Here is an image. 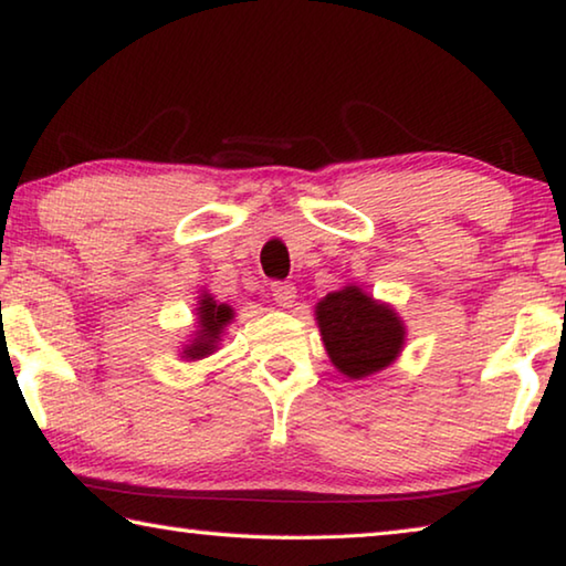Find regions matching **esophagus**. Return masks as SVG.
I'll return each instance as SVG.
<instances>
[{"label":"esophagus","mask_w":566,"mask_h":566,"mask_svg":"<svg viewBox=\"0 0 566 566\" xmlns=\"http://www.w3.org/2000/svg\"><path fill=\"white\" fill-rule=\"evenodd\" d=\"M272 296L280 306H292L296 300V290L290 282H274L272 284Z\"/></svg>","instance_id":"obj_1"}]
</instances>
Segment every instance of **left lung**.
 Wrapping results in <instances>:
<instances>
[{
	"label": "left lung",
	"instance_id": "8db88e82",
	"mask_svg": "<svg viewBox=\"0 0 566 566\" xmlns=\"http://www.w3.org/2000/svg\"><path fill=\"white\" fill-rule=\"evenodd\" d=\"M317 322L332 364L352 379L389 367L405 344L397 314L357 286L324 296L317 304Z\"/></svg>",
	"mask_w": 566,
	"mask_h": 566
}]
</instances>
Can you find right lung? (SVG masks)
<instances>
[{"instance_id": "add662e5", "label": "right lung", "mask_w": 566, "mask_h": 566, "mask_svg": "<svg viewBox=\"0 0 566 566\" xmlns=\"http://www.w3.org/2000/svg\"><path fill=\"white\" fill-rule=\"evenodd\" d=\"M232 319V306L219 304L214 302V296L205 294L199 300V332L197 339L189 344L185 349L187 359H202L207 354H212V349L217 347L219 334H222L224 324Z\"/></svg>"}]
</instances>
